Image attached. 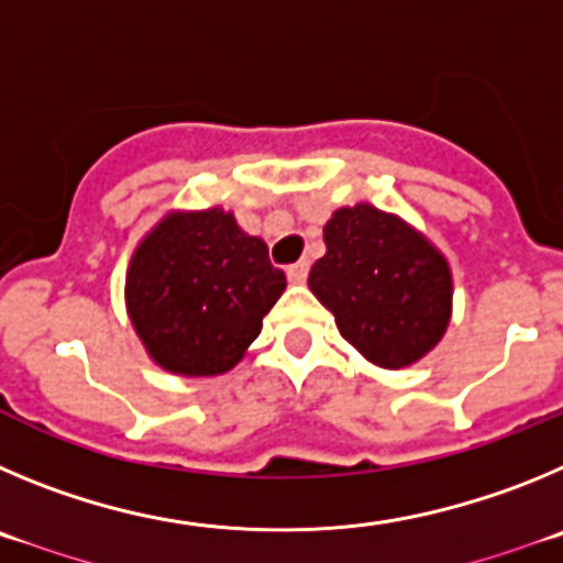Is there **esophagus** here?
Here are the masks:
<instances>
[{
  "instance_id": "1",
  "label": "esophagus",
  "mask_w": 563,
  "mask_h": 563,
  "mask_svg": "<svg viewBox=\"0 0 563 563\" xmlns=\"http://www.w3.org/2000/svg\"><path fill=\"white\" fill-rule=\"evenodd\" d=\"M286 275H288V280H291V283H306V277H308V261L291 263V266H288V269H286Z\"/></svg>"
}]
</instances>
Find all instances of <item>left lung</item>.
<instances>
[{"label": "left lung", "mask_w": 563, "mask_h": 563, "mask_svg": "<svg viewBox=\"0 0 563 563\" xmlns=\"http://www.w3.org/2000/svg\"><path fill=\"white\" fill-rule=\"evenodd\" d=\"M325 246L308 286L364 358L398 369L432 351L452 313V275L427 238L356 205L333 212Z\"/></svg>", "instance_id": "left-lung-1"}]
</instances>
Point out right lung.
Returning <instances> with one entry per match:
<instances>
[{
	"mask_svg": "<svg viewBox=\"0 0 563 563\" xmlns=\"http://www.w3.org/2000/svg\"><path fill=\"white\" fill-rule=\"evenodd\" d=\"M286 288L261 238L230 212H176L145 238L125 297L136 333L156 364L181 376H219L261 333Z\"/></svg>",
	"mask_w": 563,
	"mask_h": 563,
	"instance_id": "obj_1",
	"label": "right lung"
}]
</instances>
